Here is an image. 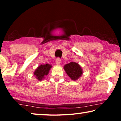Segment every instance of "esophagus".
Here are the masks:
<instances>
[{
	"label": "esophagus",
	"mask_w": 121,
	"mask_h": 121,
	"mask_svg": "<svg viewBox=\"0 0 121 121\" xmlns=\"http://www.w3.org/2000/svg\"><path fill=\"white\" fill-rule=\"evenodd\" d=\"M61 63V59L59 58H58L56 59V64H57V65H59V64H60Z\"/></svg>",
	"instance_id": "34e87169"
}]
</instances>
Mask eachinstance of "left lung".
I'll list each match as a JSON object with an SVG mask.
<instances>
[{"instance_id": "8db88e82", "label": "left lung", "mask_w": 121, "mask_h": 121, "mask_svg": "<svg viewBox=\"0 0 121 121\" xmlns=\"http://www.w3.org/2000/svg\"><path fill=\"white\" fill-rule=\"evenodd\" d=\"M64 69L67 75L73 80H77L82 75L83 71L81 66L75 62H70L64 66Z\"/></svg>"}]
</instances>
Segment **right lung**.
<instances>
[{
	"mask_svg": "<svg viewBox=\"0 0 121 121\" xmlns=\"http://www.w3.org/2000/svg\"><path fill=\"white\" fill-rule=\"evenodd\" d=\"M52 67V65L49 64H43V65L41 64L37 68V69L34 72V75L38 80H42L45 78L46 76L48 74L49 71Z\"/></svg>",
	"mask_w": 121,
	"mask_h": 121,
	"instance_id": "obj_1",
	"label": "right lung"
}]
</instances>
